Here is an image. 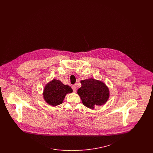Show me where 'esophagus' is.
I'll use <instances>...</instances> for the list:
<instances>
[{"instance_id":"obj_1","label":"esophagus","mask_w":153,"mask_h":153,"mask_svg":"<svg viewBox=\"0 0 153 153\" xmlns=\"http://www.w3.org/2000/svg\"><path fill=\"white\" fill-rule=\"evenodd\" d=\"M72 88L73 91L74 92H76V86H75V85H72Z\"/></svg>"}]
</instances>
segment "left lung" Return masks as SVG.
<instances>
[{"instance_id":"left-lung-1","label":"left lung","mask_w":153,"mask_h":153,"mask_svg":"<svg viewBox=\"0 0 153 153\" xmlns=\"http://www.w3.org/2000/svg\"><path fill=\"white\" fill-rule=\"evenodd\" d=\"M81 83L77 94L82 104L88 108L94 109L96 105H102L108 100L109 89L102 81L89 79L82 80Z\"/></svg>"}]
</instances>
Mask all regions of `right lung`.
<instances>
[{
    "instance_id": "1",
    "label": "right lung",
    "mask_w": 153,
    "mask_h": 153,
    "mask_svg": "<svg viewBox=\"0 0 153 153\" xmlns=\"http://www.w3.org/2000/svg\"><path fill=\"white\" fill-rule=\"evenodd\" d=\"M72 92V89L68 85H64L59 80H52L44 89L45 100L52 106L61 104L67 94Z\"/></svg>"
}]
</instances>
